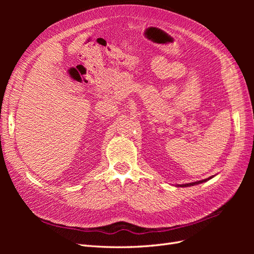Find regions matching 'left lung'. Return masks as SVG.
<instances>
[{"label": "left lung", "instance_id": "left-lung-1", "mask_svg": "<svg viewBox=\"0 0 254 254\" xmlns=\"http://www.w3.org/2000/svg\"><path fill=\"white\" fill-rule=\"evenodd\" d=\"M212 178H214V176H211V177H209V178L203 179V180H199V181H196V182H190V183H186V184H177V187H180V188L193 187V186H197V184H200V183H203V182L209 181V180H210V179H212Z\"/></svg>", "mask_w": 254, "mask_h": 254}]
</instances>
